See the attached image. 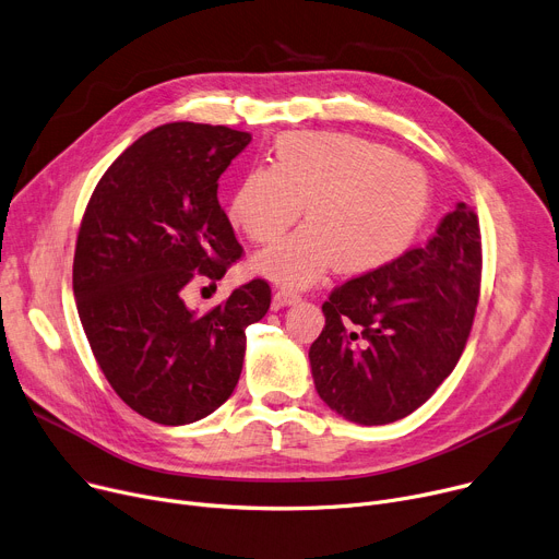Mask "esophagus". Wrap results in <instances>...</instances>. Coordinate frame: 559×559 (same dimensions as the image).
<instances>
[{
	"mask_svg": "<svg viewBox=\"0 0 559 559\" xmlns=\"http://www.w3.org/2000/svg\"><path fill=\"white\" fill-rule=\"evenodd\" d=\"M299 301V296H296L294 292H287V289H278L274 296H272V310H281L285 306H292Z\"/></svg>",
	"mask_w": 559,
	"mask_h": 559,
	"instance_id": "1",
	"label": "esophagus"
}]
</instances>
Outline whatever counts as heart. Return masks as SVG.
Returning <instances> with one entry per match:
<instances>
[{
	"label": "heart",
	"mask_w": 559,
	"mask_h": 559,
	"mask_svg": "<svg viewBox=\"0 0 559 559\" xmlns=\"http://www.w3.org/2000/svg\"><path fill=\"white\" fill-rule=\"evenodd\" d=\"M306 206L308 227L260 251L251 267L285 287H308L332 265L368 274L397 260L429 215L423 166L389 145L337 132H287L272 166L238 181L229 217L251 242L281 238Z\"/></svg>",
	"instance_id": "1"
}]
</instances>
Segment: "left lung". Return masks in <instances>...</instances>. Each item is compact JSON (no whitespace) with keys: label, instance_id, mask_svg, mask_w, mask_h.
<instances>
[{"label":"left lung","instance_id":"left-lung-1","mask_svg":"<svg viewBox=\"0 0 559 559\" xmlns=\"http://www.w3.org/2000/svg\"><path fill=\"white\" fill-rule=\"evenodd\" d=\"M480 265L478 215L461 202L425 247L334 287L310 346L314 386L332 412L370 427L425 404L465 350Z\"/></svg>","mask_w":559,"mask_h":559}]
</instances>
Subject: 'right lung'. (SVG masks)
Here are the masks:
<instances>
[{"label":"right lung","mask_w":559,"mask_h":559,"mask_svg":"<svg viewBox=\"0 0 559 559\" xmlns=\"http://www.w3.org/2000/svg\"><path fill=\"white\" fill-rule=\"evenodd\" d=\"M251 134L166 123L136 139L90 198L73 253V296L109 386L157 425H189L234 393L247 325L272 304L253 278L206 314L186 308L195 276L219 281L242 255L217 179Z\"/></svg>","instance_id":"1"}]
</instances>
